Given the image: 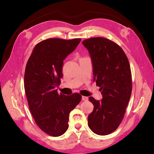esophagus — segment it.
<instances>
[{"label": "esophagus", "mask_w": 154, "mask_h": 154, "mask_svg": "<svg viewBox=\"0 0 154 154\" xmlns=\"http://www.w3.org/2000/svg\"><path fill=\"white\" fill-rule=\"evenodd\" d=\"M82 100L83 101H87V100H88V97H85V96H82Z\"/></svg>", "instance_id": "34e87169"}]
</instances>
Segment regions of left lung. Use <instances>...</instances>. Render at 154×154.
Segmentation results:
<instances>
[{
    "instance_id": "8db88e82",
    "label": "left lung",
    "mask_w": 154,
    "mask_h": 154,
    "mask_svg": "<svg viewBox=\"0 0 154 154\" xmlns=\"http://www.w3.org/2000/svg\"><path fill=\"white\" fill-rule=\"evenodd\" d=\"M82 44L91 55L93 81L103 95L101 100L89 98L94 109L88 116V126L98 135H108L119 126L131 96L130 63L122 49L109 39L92 38Z\"/></svg>"
}]
</instances>
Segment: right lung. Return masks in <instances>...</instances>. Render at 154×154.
Listing matches in <instances>:
<instances>
[{
	"label": "right lung",
	"mask_w": 154,
	"mask_h": 154,
	"mask_svg": "<svg viewBox=\"0 0 154 154\" xmlns=\"http://www.w3.org/2000/svg\"><path fill=\"white\" fill-rule=\"evenodd\" d=\"M81 39L49 38L34 47L26 66L24 89L32 116L38 127L54 137L67 131L69 116L81 100L79 93L59 94L63 60Z\"/></svg>",
	"instance_id": "add662e5"
}]
</instances>
